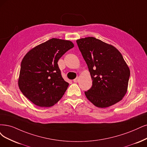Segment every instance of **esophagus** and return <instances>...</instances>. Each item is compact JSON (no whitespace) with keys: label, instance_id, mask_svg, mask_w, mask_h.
Segmentation results:
<instances>
[{"label":"esophagus","instance_id":"1","mask_svg":"<svg viewBox=\"0 0 147 147\" xmlns=\"http://www.w3.org/2000/svg\"><path fill=\"white\" fill-rule=\"evenodd\" d=\"M79 80V78H76L74 79L73 80V82H78Z\"/></svg>","mask_w":147,"mask_h":147}]
</instances>
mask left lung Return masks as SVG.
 I'll return each mask as SVG.
<instances>
[{"label":"left lung","mask_w":147,"mask_h":147,"mask_svg":"<svg viewBox=\"0 0 147 147\" xmlns=\"http://www.w3.org/2000/svg\"><path fill=\"white\" fill-rule=\"evenodd\" d=\"M93 80L85 94L94 105L107 108L121 101L126 94L129 68L121 53L112 45L93 37L76 40Z\"/></svg>","instance_id":"obj_1"}]
</instances>
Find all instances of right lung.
<instances>
[{
	"label": "right lung",
	"instance_id": "obj_1",
	"mask_svg": "<svg viewBox=\"0 0 147 147\" xmlns=\"http://www.w3.org/2000/svg\"><path fill=\"white\" fill-rule=\"evenodd\" d=\"M74 46L70 40L53 38L25 54L21 62L18 85L34 105L50 107L62 98L69 84L62 78L57 62Z\"/></svg>",
	"mask_w": 147,
	"mask_h": 147
}]
</instances>
